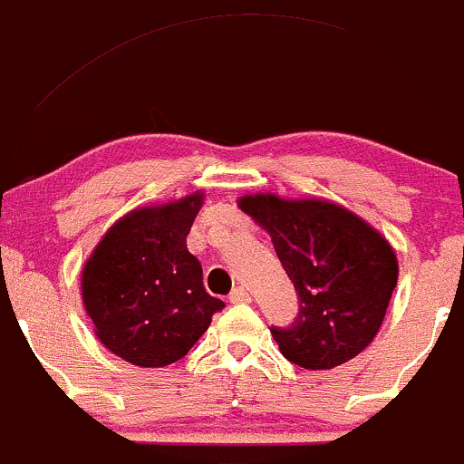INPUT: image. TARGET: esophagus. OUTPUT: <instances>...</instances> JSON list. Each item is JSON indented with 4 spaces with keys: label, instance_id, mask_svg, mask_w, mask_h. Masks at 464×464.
Instances as JSON below:
<instances>
[{
    "label": "esophagus",
    "instance_id": "34e87169",
    "mask_svg": "<svg viewBox=\"0 0 464 464\" xmlns=\"http://www.w3.org/2000/svg\"><path fill=\"white\" fill-rule=\"evenodd\" d=\"M250 302V293H247L243 285H238V288H234L230 293V304H247Z\"/></svg>",
    "mask_w": 464,
    "mask_h": 464
}]
</instances>
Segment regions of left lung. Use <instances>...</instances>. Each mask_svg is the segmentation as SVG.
I'll use <instances>...</instances> for the list:
<instances>
[{
	"label": "left lung",
	"mask_w": 464,
	"mask_h": 464,
	"mask_svg": "<svg viewBox=\"0 0 464 464\" xmlns=\"http://www.w3.org/2000/svg\"><path fill=\"white\" fill-rule=\"evenodd\" d=\"M238 208L272 237L299 295V313L272 326L279 351L302 369H335L377 335L398 284L393 247L360 217L326 200L243 197Z\"/></svg>",
	"instance_id": "1"
}]
</instances>
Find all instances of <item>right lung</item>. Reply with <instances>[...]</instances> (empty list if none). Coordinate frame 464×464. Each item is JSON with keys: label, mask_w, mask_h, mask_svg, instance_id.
Instances as JSON below:
<instances>
[{"label": "right lung", "mask_w": 464, "mask_h": 464, "mask_svg": "<svg viewBox=\"0 0 464 464\" xmlns=\"http://www.w3.org/2000/svg\"><path fill=\"white\" fill-rule=\"evenodd\" d=\"M200 194L133 209L98 243L82 272V299L95 335L122 360L159 369L188 355L226 308L203 285L188 250Z\"/></svg>", "instance_id": "1"}]
</instances>
